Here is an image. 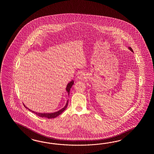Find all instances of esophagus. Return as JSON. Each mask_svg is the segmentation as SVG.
<instances>
[{
    "instance_id": "obj_1",
    "label": "esophagus",
    "mask_w": 154,
    "mask_h": 154,
    "mask_svg": "<svg viewBox=\"0 0 154 154\" xmlns=\"http://www.w3.org/2000/svg\"><path fill=\"white\" fill-rule=\"evenodd\" d=\"M83 76L82 75V74H80V75H79L78 76V79H79V80H82V79H83Z\"/></svg>"
}]
</instances>
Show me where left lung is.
<instances>
[{
	"label": "left lung",
	"instance_id": "left-lung-1",
	"mask_svg": "<svg viewBox=\"0 0 154 154\" xmlns=\"http://www.w3.org/2000/svg\"><path fill=\"white\" fill-rule=\"evenodd\" d=\"M128 48H129V50H130V51H131L132 52H133V49H131V47H128Z\"/></svg>",
	"mask_w": 154,
	"mask_h": 154
}]
</instances>
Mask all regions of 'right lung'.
Instances as JSON below:
<instances>
[{
  "mask_svg": "<svg viewBox=\"0 0 154 154\" xmlns=\"http://www.w3.org/2000/svg\"><path fill=\"white\" fill-rule=\"evenodd\" d=\"M74 84V81L73 80H72L71 82H69V83L68 84V85L66 86V91H67V92H68V95L69 96V92H70V88H72V85ZM68 100L66 102V106L62 108V109H60L59 111H58L56 112H53V113H37V112H34L32 111V110H31V109H29V108H27V107H26V106L23 104L24 105V106H25V108H27V109H28L29 111H30L32 112L33 113H34L35 114H36V115H37L38 116H39V117H45V118H49V119H51V118H56V117H57V116H58L59 115H60L62 113H63V112L64 111V110L66 109V107H67V106H68Z\"/></svg>",
  "mask_w": 154,
  "mask_h": 154,
  "instance_id": "right-lung-1",
  "label": "right lung"
}]
</instances>
